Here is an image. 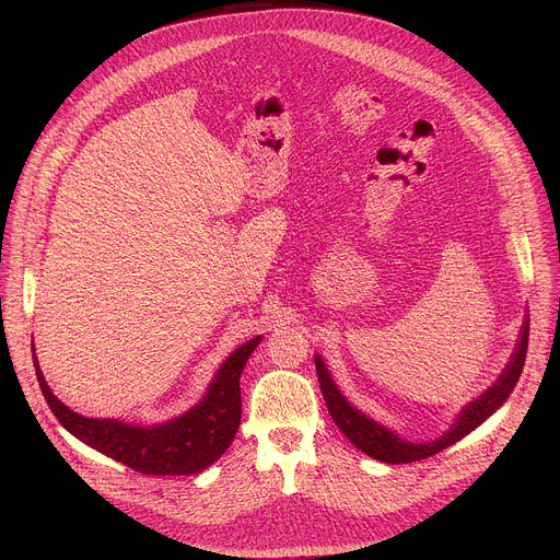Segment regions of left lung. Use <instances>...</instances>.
<instances>
[{"mask_svg": "<svg viewBox=\"0 0 560 560\" xmlns=\"http://www.w3.org/2000/svg\"><path fill=\"white\" fill-rule=\"evenodd\" d=\"M527 337H529V318H525L521 341H518V346L512 354V361L508 363L503 374L497 378V383L488 392H483L481 396L474 398L469 406H465L460 410L458 419L452 423V428L441 439H436L432 443L404 441L401 436H396L387 428L368 419L363 412H359L357 408H352L346 401V396L337 389L326 363L322 361V357H318V354L314 357V365H316L318 383H322V392H324V398H326L328 412L335 419V423L339 425V430L350 439V443L357 445L361 452H365L368 456H372L376 460L398 465V463H412V460H421V458L439 454L441 450L454 445L465 434L476 430L488 417H492L508 401V396L512 394V389H514V385H516V381L523 372L525 354H527Z\"/></svg>", "mask_w": 560, "mask_h": 560, "instance_id": "obj_1", "label": "left lung"}]
</instances>
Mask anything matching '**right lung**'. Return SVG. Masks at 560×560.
Listing matches in <instances>:
<instances>
[{
	"mask_svg": "<svg viewBox=\"0 0 560 560\" xmlns=\"http://www.w3.org/2000/svg\"><path fill=\"white\" fill-rule=\"evenodd\" d=\"M261 337L236 348L219 368L201 404L175 421L162 425H128L115 419H86L68 410L50 392L33 354L37 381L50 412L79 441L132 467L141 474H197L212 465L232 443L242 423V378L244 365Z\"/></svg>",
	"mask_w": 560,
	"mask_h": 560,
	"instance_id": "1",
	"label": "right lung"
}]
</instances>
